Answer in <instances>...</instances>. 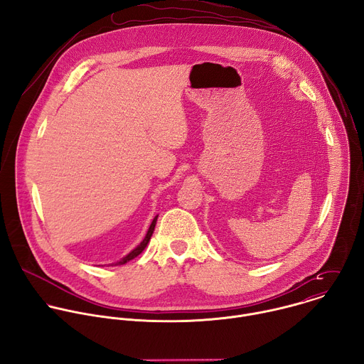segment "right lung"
I'll use <instances>...</instances> for the list:
<instances>
[{"label":"right lung","mask_w":364,"mask_h":364,"mask_svg":"<svg viewBox=\"0 0 364 364\" xmlns=\"http://www.w3.org/2000/svg\"><path fill=\"white\" fill-rule=\"evenodd\" d=\"M157 218L159 216H155L154 218V220H152V223H151V226H149V229H148V232H146V235H145V237H144V240L131 252V253H128L125 257H122L119 262H117L115 265H124V264H127V262H129L131 259H134V257H136L144 249H145V246L148 245V242H149V239H151V236H152V232H154V229H155V223H157Z\"/></svg>","instance_id":"obj_1"}]
</instances>
